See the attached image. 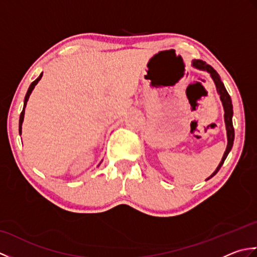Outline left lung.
<instances>
[{
    "instance_id": "1",
    "label": "left lung",
    "mask_w": 257,
    "mask_h": 257,
    "mask_svg": "<svg viewBox=\"0 0 257 257\" xmlns=\"http://www.w3.org/2000/svg\"><path fill=\"white\" fill-rule=\"evenodd\" d=\"M192 65L195 68H199L202 70H206L207 73L211 74V77L213 78L216 86V90L219 92L220 98H221V101L223 103V108H224V120H225V125H226V134H227V147H226V150L224 152V156H223L222 160L220 162L219 167L216 168V170L212 173V176L210 178H212L213 176H215L217 173V171L220 170L221 167L223 163H224L226 157L228 155V152L231 151L232 147H233V141H234V128H233V122H232V116H233V106H232V100H231V97L228 95V92L226 91L224 84L222 83V80L220 78L219 74L216 73V70L213 68L211 65L206 64L205 62L201 61V59H194L192 62ZM207 178V179H210Z\"/></svg>"
}]
</instances>
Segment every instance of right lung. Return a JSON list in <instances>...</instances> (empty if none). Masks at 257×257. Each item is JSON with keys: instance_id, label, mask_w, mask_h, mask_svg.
I'll return each mask as SVG.
<instances>
[{"instance_id": "right-lung-1", "label": "right lung", "mask_w": 257, "mask_h": 257, "mask_svg": "<svg viewBox=\"0 0 257 257\" xmlns=\"http://www.w3.org/2000/svg\"><path fill=\"white\" fill-rule=\"evenodd\" d=\"M42 76H43V73L38 76V77L33 81V83L31 84V86H30V88H29V90H27V92H26V95H25V99H24V107H23V110H22V112H21V116H20V127H19V130H20V135H21V133H22V123H23V120H24V112H25V106H26V102H27V100H29V97H30V95H31V92H32V90L34 89V87H35V85L38 83V81H40V79L42 78Z\"/></svg>"}]
</instances>
